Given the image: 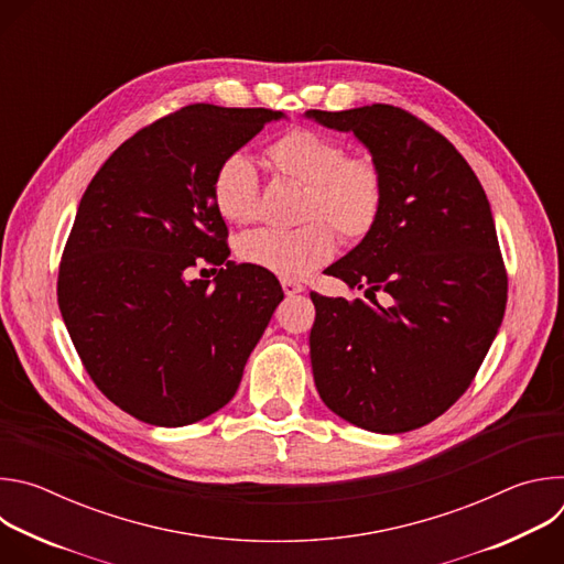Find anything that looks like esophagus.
Listing matches in <instances>:
<instances>
[{
  "label": "esophagus",
  "instance_id": "34e87169",
  "mask_svg": "<svg viewBox=\"0 0 564 564\" xmlns=\"http://www.w3.org/2000/svg\"><path fill=\"white\" fill-rule=\"evenodd\" d=\"M281 285H283V292H285V296H294V294H301V292L305 290L301 283H296V281H290V279H283V281H281Z\"/></svg>",
  "mask_w": 564,
  "mask_h": 564
}]
</instances>
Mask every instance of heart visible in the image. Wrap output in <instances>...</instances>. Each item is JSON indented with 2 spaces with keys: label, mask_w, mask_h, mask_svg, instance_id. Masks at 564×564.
<instances>
[{
  "label": "heart",
  "mask_w": 564,
  "mask_h": 564,
  "mask_svg": "<svg viewBox=\"0 0 564 564\" xmlns=\"http://www.w3.org/2000/svg\"><path fill=\"white\" fill-rule=\"evenodd\" d=\"M341 140L314 129H290L268 144L276 176L303 185L296 229H259L238 240V257L279 279H305L337 252V231L364 238L383 205V178L368 153H344ZM218 214L236 225L259 218V176L246 151L227 153L212 181Z\"/></svg>",
  "instance_id": "obj_1"
}]
</instances>
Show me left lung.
<instances>
[{
	"mask_svg": "<svg viewBox=\"0 0 564 564\" xmlns=\"http://www.w3.org/2000/svg\"><path fill=\"white\" fill-rule=\"evenodd\" d=\"M305 118L352 131L383 178L375 227L328 268L372 303L310 294L318 397L372 433L420 429L464 394L502 324L507 272L491 205L462 153L404 109ZM377 291L389 294L386 306Z\"/></svg>",
	"mask_w": 564,
	"mask_h": 564,
	"instance_id": "left-lung-1",
	"label": "left lung"
}]
</instances>
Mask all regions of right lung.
<instances>
[{
    "label": "right lung",
    "mask_w": 564,
    "mask_h": 564,
    "mask_svg": "<svg viewBox=\"0 0 564 564\" xmlns=\"http://www.w3.org/2000/svg\"><path fill=\"white\" fill-rule=\"evenodd\" d=\"M272 109L189 105L122 142L79 200L59 263L57 303L94 383L151 426H187L236 394L283 290L227 261L212 196L220 160ZM221 270L187 282L196 262Z\"/></svg>",
    "instance_id": "obj_1"
}]
</instances>
